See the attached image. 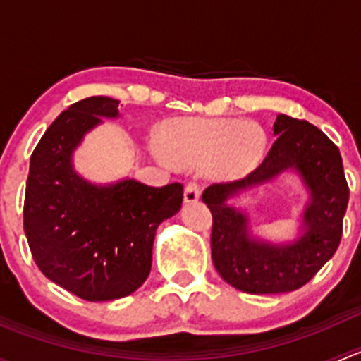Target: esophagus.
<instances>
[{"label":"esophagus","mask_w":361,"mask_h":361,"mask_svg":"<svg viewBox=\"0 0 361 361\" xmlns=\"http://www.w3.org/2000/svg\"><path fill=\"white\" fill-rule=\"evenodd\" d=\"M185 202H197L201 197V187H199L197 181H188L185 185Z\"/></svg>","instance_id":"1"}]
</instances>
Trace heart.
Instances as JSON below:
<instances>
[{"label": "heart", "instance_id": "b5f03b06", "mask_svg": "<svg viewBox=\"0 0 361 361\" xmlns=\"http://www.w3.org/2000/svg\"><path fill=\"white\" fill-rule=\"evenodd\" d=\"M162 152L181 166H197L214 180L248 174L267 152V133L253 120L173 118L160 133Z\"/></svg>", "mask_w": 361, "mask_h": 361}]
</instances>
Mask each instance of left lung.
<instances>
[{"label":"left lung","mask_w":361,"mask_h":361,"mask_svg":"<svg viewBox=\"0 0 361 361\" xmlns=\"http://www.w3.org/2000/svg\"><path fill=\"white\" fill-rule=\"evenodd\" d=\"M278 140L257 169L241 180L213 183L202 201L213 214L211 257L218 274L241 292L285 293L311 281L334 257L342 238V218L349 201L338 148L318 127L305 120L278 115ZM293 166L312 190L305 215L308 231L288 247H271L247 238V222L224 204L231 195L263 183Z\"/></svg>","instance_id":"8db88e82"}]
</instances>
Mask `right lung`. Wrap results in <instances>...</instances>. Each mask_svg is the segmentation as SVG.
<instances>
[{"instance_id": "right-lung-1", "label": "right lung", "mask_w": 361, "mask_h": 361, "mask_svg": "<svg viewBox=\"0 0 361 361\" xmlns=\"http://www.w3.org/2000/svg\"><path fill=\"white\" fill-rule=\"evenodd\" d=\"M118 115V101L92 96L50 123L29 162L24 232L39 271L89 302L136 292L152 269L155 231L180 211L183 185L147 187L134 180L110 187L87 183L71 154L101 116Z\"/></svg>"}]
</instances>
